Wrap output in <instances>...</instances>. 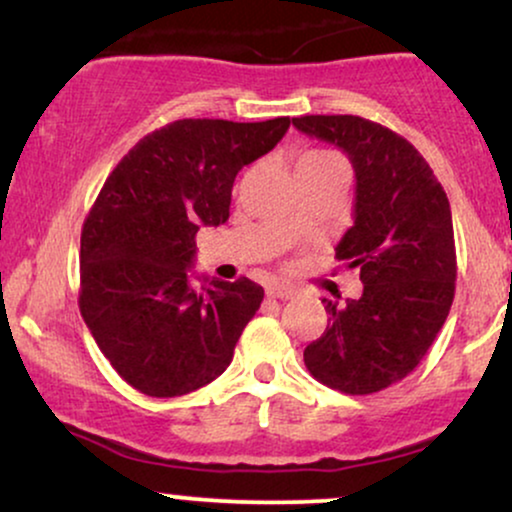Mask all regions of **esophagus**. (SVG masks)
<instances>
[{
  "mask_svg": "<svg viewBox=\"0 0 512 512\" xmlns=\"http://www.w3.org/2000/svg\"><path fill=\"white\" fill-rule=\"evenodd\" d=\"M296 294H299V292H296V289L289 287V285H270V287H268V296H270V299H282V301H287V299H294Z\"/></svg>",
  "mask_w": 512,
  "mask_h": 512,
  "instance_id": "1",
  "label": "esophagus"
}]
</instances>
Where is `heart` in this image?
I'll return each instance as SVG.
<instances>
[{
	"mask_svg": "<svg viewBox=\"0 0 512 512\" xmlns=\"http://www.w3.org/2000/svg\"><path fill=\"white\" fill-rule=\"evenodd\" d=\"M327 156H334V154H327V151H306V154L301 156V159H327Z\"/></svg>",
	"mask_w": 512,
	"mask_h": 512,
	"instance_id": "obj_1",
	"label": "heart"
}]
</instances>
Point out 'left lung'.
I'll return each mask as SVG.
<instances>
[{"mask_svg": "<svg viewBox=\"0 0 512 512\" xmlns=\"http://www.w3.org/2000/svg\"><path fill=\"white\" fill-rule=\"evenodd\" d=\"M296 130L346 151L356 170L353 227L337 258L361 270V299H323V337L304 363L318 382L351 396L410 375L446 323L456 294L451 206L430 163L394 130L361 116H301Z\"/></svg>", "mask_w": 512, "mask_h": 512, "instance_id": "obj_1", "label": "left lung"}]
</instances>
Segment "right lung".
Returning a JSON list of instances; mask_svg holds the SVG:
<instances>
[{
  "label": "right lung",
  "mask_w": 512,
  "mask_h": 512,
  "mask_svg": "<svg viewBox=\"0 0 512 512\" xmlns=\"http://www.w3.org/2000/svg\"><path fill=\"white\" fill-rule=\"evenodd\" d=\"M263 123L182 118L118 161L80 235V313L130 387L170 399L223 375L263 301L239 277L189 285L201 225L230 218L232 182L285 137Z\"/></svg>",
  "instance_id": "right-lung-1"
}]
</instances>
